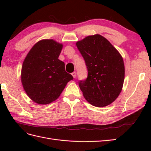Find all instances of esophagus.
Returning a JSON list of instances; mask_svg holds the SVG:
<instances>
[{
    "label": "esophagus",
    "mask_w": 151,
    "mask_h": 151,
    "mask_svg": "<svg viewBox=\"0 0 151 151\" xmlns=\"http://www.w3.org/2000/svg\"><path fill=\"white\" fill-rule=\"evenodd\" d=\"M71 75H72V76H73V78H76V73L75 71L72 73Z\"/></svg>",
    "instance_id": "esophagus-1"
}]
</instances>
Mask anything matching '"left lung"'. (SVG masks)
I'll return each mask as SVG.
<instances>
[{
  "mask_svg": "<svg viewBox=\"0 0 151 151\" xmlns=\"http://www.w3.org/2000/svg\"><path fill=\"white\" fill-rule=\"evenodd\" d=\"M76 45L88 72L87 78L79 82L83 95L94 106H106L118 97L123 88V58L110 41L99 34L86 37Z\"/></svg>",
  "mask_w": 151,
  "mask_h": 151,
  "instance_id": "8db88e82",
  "label": "left lung"
}]
</instances>
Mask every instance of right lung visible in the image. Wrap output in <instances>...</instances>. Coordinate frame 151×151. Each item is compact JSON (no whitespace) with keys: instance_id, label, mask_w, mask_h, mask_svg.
<instances>
[{"instance_id":"right-lung-1","label":"right lung","mask_w":151,"mask_h":151,"mask_svg":"<svg viewBox=\"0 0 151 151\" xmlns=\"http://www.w3.org/2000/svg\"><path fill=\"white\" fill-rule=\"evenodd\" d=\"M63 45L53 40L36 43L25 58L21 69L24 90L34 102L48 104L60 97L67 82L73 79L65 63L58 59Z\"/></svg>"}]
</instances>
